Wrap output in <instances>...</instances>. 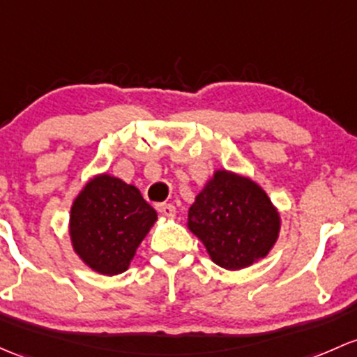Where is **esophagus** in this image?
<instances>
[{
  "label": "esophagus",
  "instance_id": "34e87169",
  "mask_svg": "<svg viewBox=\"0 0 357 357\" xmlns=\"http://www.w3.org/2000/svg\"><path fill=\"white\" fill-rule=\"evenodd\" d=\"M157 210H159V212L162 213L164 217H174V213H176L174 205H171V204H160V205H157Z\"/></svg>",
  "mask_w": 357,
  "mask_h": 357
}]
</instances>
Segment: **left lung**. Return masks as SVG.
I'll list each match as a JSON object with an SVG mask.
<instances>
[{"label":"left lung","mask_w":357,"mask_h":357,"mask_svg":"<svg viewBox=\"0 0 357 357\" xmlns=\"http://www.w3.org/2000/svg\"><path fill=\"white\" fill-rule=\"evenodd\" d=\"M188 229L213 264L241 270L267 257L279 238L280 215L261 186L220 169L190 207Z\"/></svg>","instance_id":"8db88e82"}]
</instances>
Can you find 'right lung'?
Segmentation results:
<instances>
[{
  "label": "right lung",
  "instance_id": "1",
  "mask_svg": "<svg viewBox=\"0 0 357 357\" xmlns=\"http://www.w3.org/2000/svg\"><path fill=\"white\" fill-rule=\"evenodd\" d=\"M155 220L157 212L138 188L104 172L93 176L71 205V245L93 272L118 275L128 270Z\"/></svg>",
  "mask_w": 357,
  "mask_h": 357
}]
</instances>
